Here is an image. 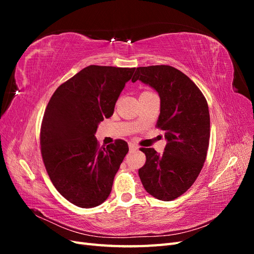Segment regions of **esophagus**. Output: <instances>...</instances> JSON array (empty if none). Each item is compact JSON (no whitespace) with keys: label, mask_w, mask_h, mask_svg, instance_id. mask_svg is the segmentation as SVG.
<instances>
[{"label":"esophagus","mask_w":254,"mask_h":254,"mask_svg":"<svg viewBox=\"0 0 254 254\" xmlns=\"http://www.w3.org/2000/svg\"><path fill=\"white\" fill-rule=\"evenodd\" d=\"M137 146L134 144V143H129V150L130 151H135V150H137Z\"/></svg>","instance_id":"1"}]
</instances>
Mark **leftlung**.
Listing matches in <instances>:
<instances>
[{
    "label": "left lung",
    "mask_w": 254,
    "mask_h": 254,
    "mask_svg": "<svg viewBox=\"0 0 254 254\" xmlns=\"http://www.w3.org/2000/svg\"><path fill=\"white\" fill-rule=\"evenodd\" d=\"M136 80L159 94L157 126L165 131L167 142L162 155L141 148L146 163L139 170L140 179L151 196L174 200L191 187L203 166L210 140L209 107L196 84L173 66H140L131 81Z\"/></svg>",
    "instance_id": "left-lung-1"
}]
</instances>
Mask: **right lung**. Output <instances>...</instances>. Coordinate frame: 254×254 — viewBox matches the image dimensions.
Returning <instances> with one entry per match:
<instances>
[{
    "label": "right lung",
    "mask_w": 254,
    "mask_h": 254,
    "mask_svg": "<svg viewBox=\"0 0 254 254\" xmlns=\"http://www.w3.org/2000/svg\"><path fill=\"white\" fill-rule=\"evenodd\" d=\"M134 70L89 65L59 86L45 109L40 133L43 162L54 187L75 205L97 206L111 193L128 144L117 140L99 147L95 133L99 123L113 114Z\"/></svg>",
    "instance_id": "1"
}]
</instances>
